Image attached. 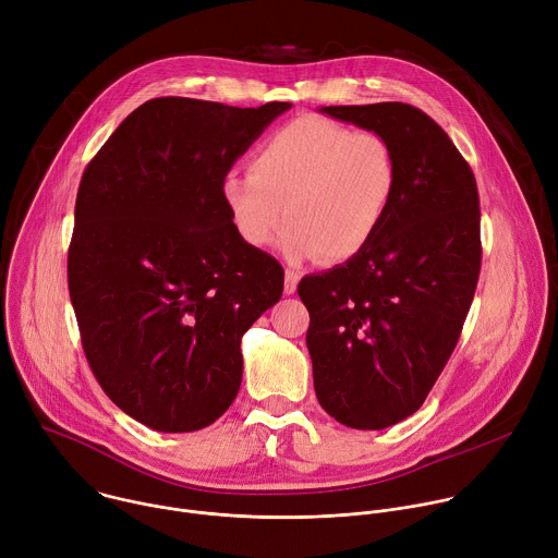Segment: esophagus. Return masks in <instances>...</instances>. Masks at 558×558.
Returning a JSON list of instances; mask_svg holds the SVG:
<instances>
[{
    "instance_id": "esophagus-1",
    "label": "esophagus",
    "mask_w": 558,
    "mask_h": 558,
    "mask_svg": "<svg viewBox=\"0 0 558 558\" xmlns=\"http://www.w3.org/2000/svg\"><path fill=\"white\" fill-rule=\"evenodd\" d=\"M298 282H300V274L293 271V269H287L284 271V293L293 295L295 289H298Z\"/></svg>"
}]
</instances>
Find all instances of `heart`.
Returning <instances> with one entry per match:
<instances>
[{
  "instance_id": "heart-1",
  "label": "heart",
  "mask_w": 558,
  "mask_h": 558,
  "mask_svg": "<svg viewBox=\"0 0 558 558\" xmlns=\"http://www.w3.org/2000/svg\"><path fill=\"white\" fill-rule=\"evenodd\" d=\"M250 170L222 179L231 222L247 245L265 247L287 216L280 250L289 260L360 256L400 187V166L384 136L323 117L276 130L254 151Z\"/></svg>"
}]
</instances>
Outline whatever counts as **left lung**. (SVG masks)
I'll list each match as a JSON object with an SVG mask.
<instances>
[{
	"label": "left lung",
	"mask_w": 558,
	"mask_h": 558,
	"mask_svg": "<svg viewBox=\"0 0 558 558\" xmlns=\"http://www.w3.org/2000/svg\"><path fill=\"white\" fill-rule=\"evenodd\" d=\"M320 112L384 136L400 166L375 241L298 284L317 402L349 428L381 430L424 404L454 351L482 269L480 194L450 136L420 108Z\"/></svg>",
	"instance_id": "1"
}]
</instances>
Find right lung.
<instances>
[{"label":"right lung","instance_id":"1","mask_svg":"<svg viewBox=\"0 0 558 558\" xmlns=\"http://www.w3.org/2000/svg\"><path fill=\"white\" fill-rule=\"evenodd\" d=\"M289 108L151 99L82 177L68 289L84 353L151 430H201L231 407L241 340L282 295V267L238 235L222 179Z\"/></svg>","mask_w":558,"mask_h":558}]
</instances>
